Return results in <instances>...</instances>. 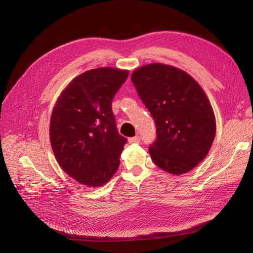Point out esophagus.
<instances>
[{"label": "esophagus", "mask_w": 253, "mask_h": 253, "mask_svg": "<svg viewBox=\"0 0 253 253\" xmlns=\"http://www.w3.org/2000/svg\"><path fill=\"white\" fill-rule=\"evenodd\" d=\"M140 140H141V138H140V136H138V135L134 136V137H130V138L128 139L129 143H139Z\"/></svg>", "instance_id": "obj_1"}]
</instances>
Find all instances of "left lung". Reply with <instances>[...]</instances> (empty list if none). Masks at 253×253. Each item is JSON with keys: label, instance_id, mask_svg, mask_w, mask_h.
I'll return each instance as SVG.
<instances>
[{"label": "left lung", "instance_id": "left-lung-1", "mask_svg": "<svg viewBox=\"0 0 253 253\" xmlns=\"http://www.w3.org/2000/svg\"><path fill=\"white\" fill-rule=\"evenodd\" d=\"M131 81L156 123L157 138L148 147L154 163L174 175L192 170L215 135L213 111L203 88L186 72L164 64L141 67Z\"/></svg>", "mask_w": 253, "mask_h": 253}]
</instances>
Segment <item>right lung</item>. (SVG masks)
I'll return each instance as SVG.
<instances>
[{
  "instance_id": "1",
  "label": "right lung",
  "mask_w": 253,
  "mask_h": 253,
  "mask_svg": "<svg viewBox=\"0 0 253 253\" xmlns=\"http://www.w3.org/2000/svg\"><path fill=\"white\" fill-rule=\"evenodd\" d=\"M129 72L97 68L74 78L59 96L49 139L62 169L83 185L98 187L117 172L127 138L118 132L115 94Z\"/></svg>"
}]
</instances>
